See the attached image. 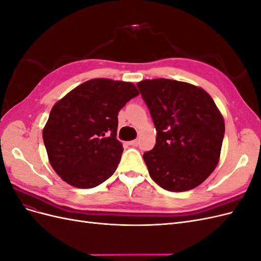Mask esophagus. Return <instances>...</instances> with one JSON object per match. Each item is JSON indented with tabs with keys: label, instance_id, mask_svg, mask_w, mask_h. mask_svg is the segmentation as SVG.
I'll list each match as a JSON object with an SVG mask.
<instances>
[{
	"label": "esophagus",
	"instance_id": "esophagus-1",
	"mask_svg": "<svg viewBox=\"0 0 261 261\" xmlns=\"http://www.w3.org/2000/svg\"><path fill=\"white\" fill-rule=\"evenodd\" d=\"M128 145L133 146V147H136V146H138V140H132V141H129Z\"/></svg>",
	"mask_w": 261,
	"mask_h": 261
}]
</instances>
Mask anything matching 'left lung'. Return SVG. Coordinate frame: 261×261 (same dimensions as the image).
Wrapping results in <instances>:
<instances>
[{
	"instance_id": "1",
	"label": "left lung",
	"mask_w": 261,
	"mask_h": 261,
	"mask_svg": "<svg viewBox=\"0 0 261 261\" xmlns=\"http://www.w3.org/2000/svg\"><path fill=\"white\" fill-rule=\"evenodd\" d=\"M156 129V143L144 153L149 175L169 192H186L215 171L224 120L210 94L195 85L156 78L137 84Z\"/></svg>"
}]
</instances>
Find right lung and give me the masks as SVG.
I'll return each mask as SVG.
<instances>
[{
  "instance_id": "obj_1",
  "label": "right lung",
  "mask_w": 261,
  "mask_h": 261,
  "mask_svg": "<svg viewBox=\"0 0 261 261\" xmlns=\"http://www.w3.org/2000/svg\"><path fill=\"white\" fill-rule=\"evenodd\" d=\"M138 94L132 83L94 78L53 106L42 137L51 167L63 180L92 188L113 174L123 152L117 115Z\"/></svg>"
}]
</instances>
